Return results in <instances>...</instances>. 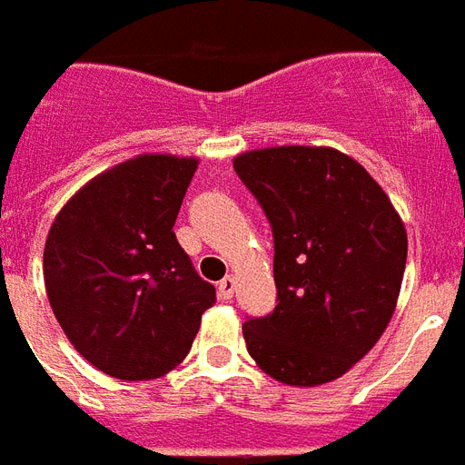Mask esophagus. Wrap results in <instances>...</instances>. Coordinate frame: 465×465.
<instances>
[{"mask_svg": "<svg viewBox=\"0 0 465 465\" xmlns=\"http://www.w3.org/2000/svg\"><path fill=\"white\" fill-rule=\"evenodd\" d=\"M233 291H236V278L226 276L222 283H219V298H223V301H232Z\"/></svg>", "mask_w": 465, "mask_h": 465, "instance_id": "obj_1", "label": "esophagus"}]
</instances>
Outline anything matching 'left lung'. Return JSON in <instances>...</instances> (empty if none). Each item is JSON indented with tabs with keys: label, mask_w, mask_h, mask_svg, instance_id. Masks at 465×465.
<instances>
[{
	"label": "left lung",
	"mask_w": 465,
	"mask_h": 465,
	"mask_svg": "<svg viewBox=\"0 0 465 465\" xmlns=\"http://www.w3.org/2000/svg\"><path fill=\"white\" fill-rule=\"evenodd\" d=\"M273 229L278 305L243 322L253 362L288 387L350 372L381 338L407 266V229L387 192L335 147L233 157Z\"/></svg>",
	"instance_id": "left-lung-1"
}]
</instances>
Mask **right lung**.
<instances>
[{"label": "right lung", "mask_w": 465, "mask_h": 465, "mask_svg": "<svg viewBox=\"0 0 465 465\" xmlns=\"http://www.w3.org/2000/svg\"><path fill=\"white\" fill-rule=\"evenodd\" d=\"M197 164L167 153L130 157L85 182L51 223V311L68 342L115 380L174 370L216 302L172 232Z\"/></svg>", "instance_id": "obj_1"}]
</instances>
